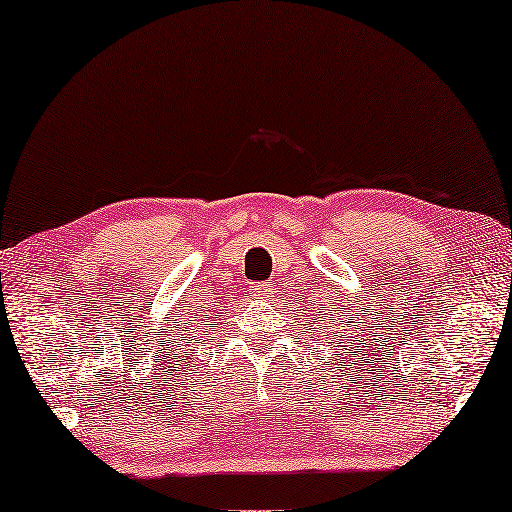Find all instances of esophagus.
Masks as SVG:
<instances>
[{
    "label": "esophagus",
    "mask_w": 512,
    "mask_h": 512,
    "mask_svg": "<svg viewBox=\"0 0 512 512\" xmlns=\"http://www.w3.org/2000/svg\"><path fill=\"white\" fill-rule=\"evenodd\" d=\"M252 294L258 300H274V289H271L269 283H258L252 287Z\"/></svg>",
    "instance_id": "1"
}]
</instances>
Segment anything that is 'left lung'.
<instances>
[{
  "instance_id": "8db88e82",
  "label": "left lung",
  "mask_w": 512,
  "mask_h": 512,
  "mask_svg": "<svg viewBox=\"0 0 512 512\" xmlns=\"http://www.w3.org/2000/svg\"><path fill=\"white\" fill-rule=\"evenodd\" d=\"M329 316H331V309H329ZM340 322H344V320H340ZM311 325H314V322H311ZM347 353H351V351H347ZM338 356H340V353H338Z\"/></svg>"
}]
</instances>
